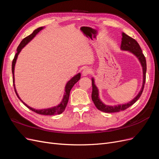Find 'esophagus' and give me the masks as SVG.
I'll list each match as a JSON object with an SVG mask.
<instances>
[{
	"label": "esophagus",
	"mask_w": 159,
	"mask_h": 159,
	"mask_svg": "<svg viewBox=\"0 0 159 159\" xmlns=\"http://www.w3.org/2000/svg\"><path fill=\"white\" fill-rule=\"evenodd\" d=\"M91 72V69H89V68H85L82 71V75H83V76H86V75H89Z\"/></svg>",
	"instance_id": "obj_1"
}]
</instances>
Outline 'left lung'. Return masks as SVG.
<instances>
[{
  "label": "left lung",
  "instance_id": "1",
  "mask_svg": "<svg viewBox=\"0 0 159 159\" xmlns=\"http://www.w3.org/2000/svg\"><path fill=\"white\" fill-rule=\"evenodd\" d=\"M121 50L124 51H128L131 52L133 55L135 56L139 62L141 63V65L143 68V85L141 90L139 91V93L135 96V98H133L131 101H130L127 103L124 104H119L117 105H108L103 103L102 100L100 99L99 97V89L97 88V86L95 84L94 78H91L92 81V93H91V99L93 102L99 110L102 111L105 113H115L119 112L120 111H123L127 108L131 106L133 104L135 103L139 98L141 97V95L143 93L144 85H145V80H146V71H147V63L145 57L144 56L142 52V50L140 46L138 44V42L132 38L131 37L129 36L126 34L122 32V39H121Z\"/></svg>",
  "mask_w": 159,
  "mask_h": 159
}]
</instances>
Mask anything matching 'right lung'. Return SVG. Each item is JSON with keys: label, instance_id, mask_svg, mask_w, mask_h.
Masks as SVG:
<instances>
[{"label": "right lung", "instance_id": "right-lung-1", "mask_svg": "<svg viewBox=\"0 0 159 159\" xmlns=\"http://www.w3.org/2000/svg\"><path fill=\"white\" fill-rule=\"evenodd\" d=\"M44 28V27H40V28H37V29H36L35 30H34V32L31 34L30 35L28 36L25 38H24V39L22 40V42H20V44H19V46H18L17 50H16L17 53L16 54V55L14 56V57L13 61H12V75H13V84H14V91H15V93L17 95V97L18 98V99H20L21 102L24 104H25L28 109H30V110H32V111L36 112V113H38V114L44 115H59V114H61V113H63L64 111L65 110V109L66 107L67 103H68V102L70 91H71V88H73V86L74 85V84H76L80 80V78H81V74L80 73H78V74H76L75 75H74L73 78H71V80H70L68 81V82H67V84L65 86V92H64V97H63V99H62V100H61V102H60V103L58 104L57 105H56V106L52 107H50V108H48V109H36L34 108H32L30 106H28V105L27 104H26L25 102H24L20 98V97H19V95H18L17 91H16V89L15 88V84H14V67H15V64H16V60H17L18 54H20V52H21V50H22L23 48L25 47L28 42H30L33 39V38L36 36L37 34L39 32L40 30H42Z\"/></svg>", "mask_w": 159, "mask_h": 159}]
</instances>
